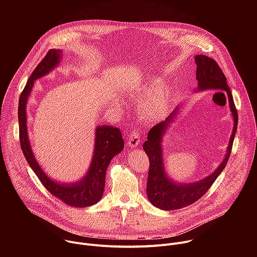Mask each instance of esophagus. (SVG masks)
<instances>
[{"label":"esophagus","mask_w":257,"mask_h":257,"mask_svg":"<svg viewBox=\"0 0 257 257\" xmlns=\"http://www.w3.org/2000/svg\"><path fill=\"white\" fill-rule=\"evenodd\" d=\"M140 143V134L137 131H133L128 137V145L130 148H136Z\"/></svg>","instance_id":"obj_1"}]
</instances>
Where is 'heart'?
Returning a JSON list of instances; mask_svg holds the SVG:
<instances>
[{
    "label": "heart",
    "instance_id": "heart-1",
    "mask_svg": "<svg viewBox=\"0 0 257 257\" xmlns=\"http://www.w3.org/2000/svg\"><path fill=\"white\" fill-rule=\"evenodd\" d=\"M161 79L151 81L140 87L136 94L150 95L142 104V114L151 122L162 120L171 101V90L168 87H162Z\"/></svg>",
    "mask_w": 257,
    "mask_h": 257
}]
</instances>
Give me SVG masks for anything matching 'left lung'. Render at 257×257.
Segmentation results:
<instances>
[{"mask_svg": "<svg viewBox=\"0 0 257 257\" xmlns=\"http://www.w3.org/2000/svg\"><path fill=\"white\" fill-rule=\"evenodd\" d=\"M196 63L197 87L194 91L222 90L228 97L229 106L233 117L234 125L224 160L210 175L192 183H179L171 179L166 173L163 157V139L170 125L175 121L181 105L177 106L172 114L163 122L154 126L149 134L148 140L143 143V150L150 159V172L146 185V194L155 206L163 210H175L188 206L203 196L212 185L218 175L225 169L237 131L238 114L233 100V95L227 83V78L216 62L204 55L194 57Z\"/></svg>", "mask_w": 257, "mask_h": 257, "instance_id": "1", "label": "left lung"}]
</instances>
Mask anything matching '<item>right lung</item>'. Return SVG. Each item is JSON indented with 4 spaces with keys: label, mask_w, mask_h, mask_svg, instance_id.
<instances>
[{
    "label": "right lung",
    "mask_w": 257,
    "mask_h": 257,
    "mask_svg": "<svg viewBox=\"0 0 257 257\" xmlns=\"http://www.w3.org/2000/svg\"><path fill=\"white\" fill-rule=\"evenodd\" d=\"M62 54L63 51L61 50H50L32 72L20 95L18 105L20 144L28 165L48 191L70 206L86 207L95 204L102 197L106 169L112 159L123 151L124 140L120 129L108 125H99L95 128L94 149L90 166L80 180L71 183H62L51 179L45 173L39 162L36 161L30 145L27 130L26 105L34 81L46 76L58 67L63 58Z\"/></svg>",
    "instance_id": "obj_1"
}]
</instances>
